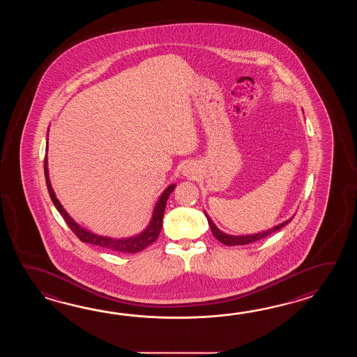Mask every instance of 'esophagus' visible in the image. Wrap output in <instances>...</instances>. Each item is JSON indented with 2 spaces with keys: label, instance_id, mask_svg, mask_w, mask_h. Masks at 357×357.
<instances>
[{
  "label": "esophagus",
  "instance_id": "34e87169",
  "mask_svg": "<svg viewBox=\"0 0 357 357\" xmlns=\"http://www.w3.org/2000/svg\"><path fill=\"white\" fill-rule=\"evenodd\" d=\"M191 172H192V168H190V166L185 168V175H192Z\"/></svg>",
  "mask_w": 357,
  "mask_h": 357
}]
</instances>
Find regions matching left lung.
<instances>
[{
    "label": "left lung",
    "instance_id": "obj_1",
    "mask_svg": "<svg viewBox=\"0 0 357 357\" xmlns=\"http://www.w3.org/2000/svg\"><path fill=\"white\" fill-rule=\"evenodd\" d=\"M205 217H206V220H208V223H209V226H211V229H212V234L220 243H225L226 246H235V245H248V243H255V241H258V240H261V238H264L266 236L271 235V234H273L275 231H278V229H281L282 227H284L289 222L292 220V218H289V220H284L283 223L281 225H278V226H275V227L269 228V229H266V231H261V232H258V234H252V235H243V236H232L227 235V234H225V232H222L220 228L217 227L214 223H213L212 220L209 218V215L205 213Z\"/></svg>",
    "mask_w": 357,
    "mask_h": 357
}]
</instances>
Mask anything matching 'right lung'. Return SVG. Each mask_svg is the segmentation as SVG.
Here are the masks:
<instances>
[{"label":"right lung","mask_w":357,"mask_h":357,"mask_svg":"<svg viewBox=\"0 0 357 357\" xmlns=\"http://www.w3.org/2000/svg\"><path fill=\"white\" fill-rule=\"evenodd\" d=\"M47 144H48V142H47ZM45 176H46L47 189L50 192V197L54 202V206L57 208V211L63 217V220L68 223V227L71 228V231L79 237V240H82L83 243H91V245H97L100 248H105L107 250L116 251V252H128V254H134V252L144 250L145 248H148L151 243H154L158 238L160 229H162V225H163V214H165V209H166V204H167L168 197L171 195V192L176 188L175 183H172L160 194V199L154 206L151 223L148 225V227L145 228L142 234L132 236V237H128V238H112V237L93 234L91 231L79 226L75 220L68 215V213L63 209V206L61 205L59 199L56 197L52 185L50 181L47 155L45 158Z\"/></svg>","instance_id":"right-lung-1"}]
</instances>
